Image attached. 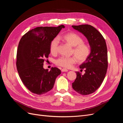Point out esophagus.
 <instances>
[{
  "instance_id": "34e87169",
  "label": "esophagus",
  "mask_w": 123,
  "mask_h": 123,
  "mask_svg": "<svg viewBox=\"0 0 123 123\" xmlns=\"http://www.w3.org/2000/svg\"><path fill=\"white\" fill-rule=\"evenodd\" d=\"M61 71H62V72H67V71H68V70L64 68V69H62Z\"/></svg>"
}]
</instances>
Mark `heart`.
Returning a JSON list of instances; mask_svg holds the SVG:
<instances>
[{"label":"heart","mask_w":123,"mask_h":123,"mask_svg":"<svg viewBox=\"0 0 123 123\" xmlns=\"http://www.w3.org/2000/svg\"><path fill=\"white\" fill-rule=\"evenodd\" d=\"M62 40L69 45L74 47L72 54L74 56L70 57L61 56L55 61V64L58 66L65 68H70L77 62H84L87 60L91 53V49L88 44L84 43L83 38L74 32H70L62 37ZM59 40L57 37H55L50 43V51L53 55L58 52Z\"/></svg>","instance_id":"heart-1"}]
</instances>
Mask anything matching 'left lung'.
<instances>
[{"label": "left lung", "mask_w": 123, "mask_h": 123, "mask_svg": "<svg viewBox=\"0 0 123 123\" xmlns=\"http://www.w3.org/2000/svg\"><path fill=\"white\" fill-rule=\"evenodd\" d=\"M72 27L86 37L91 47V53L80 68L85 70L83 75L76 72V78L72 88L81 95L94 92L105 79L108 68L107 48L105 40L100 33L89 25H72Z\"/></svg>", "instance_id": "1"}]
</instances>
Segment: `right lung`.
I'll return each mask as SVG.
<instances>
[{"instance_id": "obj_1", "label": "right lung", "mask_w": 123, "mask_h": 123, "mask_svg": "<svg viewBox=\"0 0 123 123\" xmlns=\"http://www.w3.org/2000/svg\"><path fill=\"white\" fill-rule=\"evenodd\" d=\"M64 25L57 27H39L32 29L21 38L16 55V67L23 84L34 94L46 93L53 88L61 71L52 67L43 68L50 53V43L57 35Z\"/></svg>"}]
</instances>
